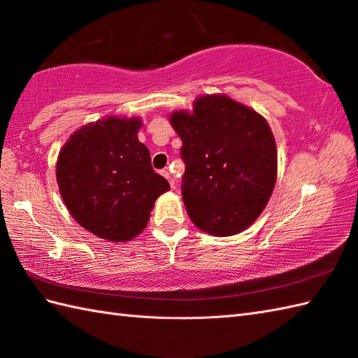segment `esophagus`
Returning a JSON list of instances; mask_svg holds the SVG:
<instances>
[{
    "label": "esophagus",
    "mask_w": 358,
    "mask_h": 358,
    "mask_svg": "<svg viewBox=\"0 0 358 358\" xmlns=\"http://www.w3.org/2000/svg\"><path fill=\"white\" fill-rule=\"evenodd\" d=\"M159 173H162L164 178H167V181H169V185H171L172 187H175V186H173V185H175V183H173V178H172V175L169 173V171H166V169H163V171H162V172H159Z\"/></svg>",
    "instance_id": "obj_1"
}]
</instances>
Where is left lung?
Returning a JSON list of instances; mask_svg holds the SVG:
<instances>
[{"mask_svg":"<svg viewBox=\"0 0 358 358\" xmlns=\"http://www.w3.org/2000/svg\"><path fill=\"white\" fill-rule=\"evenodd\" d=\"M186 171L181 195L196 227L238 234L262 214L277 180V149L269 124L224 95L201 96L194 112L171 117Z\"/></svg>","mask_w":358,"mask_h":358,"instance_id":"left-lung-1","label":"left lung"}]
</instances>
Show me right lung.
<instances>
[{"label": "right lung", "instance_id": "1", "mask_svg": "<svg viewBox=\"0 0 358 358\" xmlns=\"http://www.w3.org/2000/svg\"><path fill=\"white\" fill-rule=\"evenodd\" d=\"M138 118L108 117L75 132L57 162L66 208L85 229L104 240L126 241L148 224L154 203L171 186L150 164L136 138Z\"/></svg>", "mask_w": 358, "mask_h": 358}]
</instances>
